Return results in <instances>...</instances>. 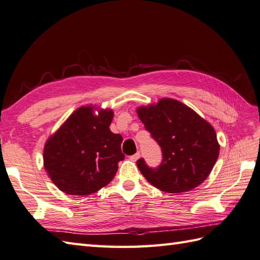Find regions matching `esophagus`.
Instances as JSON below:
<instances>
[{"label": "esophagus", "mask_w": 260, "mask_h": 260, "mask_svg": "<svg viewBox=\"0 0 260 260\" xmlns=\"http://www.w3.org/2000/svg\"><path fill=\"white\" fill-rule=\"evenodd\" d=\"M139 157H141V154H139V152H136L135 155H133V156H131L129 157V159L132 161H137L138 159H139Z\"/></svg>", "instance_id": "1"}]
</instances>
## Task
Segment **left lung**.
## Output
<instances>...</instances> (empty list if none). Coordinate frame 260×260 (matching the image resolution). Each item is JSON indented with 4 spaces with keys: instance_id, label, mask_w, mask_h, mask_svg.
I'll return each instance as SVG.
<instances>
[{
    "instance_id": "obj_1",
    "label": "left lung",
    "mask_w": 260,
    "mask_h": 260,
    "mask_svg": "<svg viewBox=\"0 0 260 260\" xmlns=\"http://www.w3.org/2000/svg\"><path fill=\"white\" fill-rule=\"evenodd\" d=\"M139 119L162 150V162L149 168L144 159L137 167L150 184L168 193L197 188L209 177L219 155L213 126L188 105L164 98L138 106Z\"/></svg>"
}]
</instances>
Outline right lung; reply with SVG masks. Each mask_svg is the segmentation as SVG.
Returning <instances> with one entry per match:
<instances>
[{
	"mask_svg": "<svg viewBox=\"0 0 260 260\" xmlns=\"http://www.w3.org/2000/svg\"><path fill=\"white\" fill-rule=\"evenodd\" d=\"M112 109L80 106L45 143L44 168L56 187L70 196H89L109 184L124 159L123 137L110 125Z\"/></svg>",
	"mask_w": 260,
	"mask_h": 260,
	"instance_id": "add662e5",
	"label": "right lung"
}]
</instances>
